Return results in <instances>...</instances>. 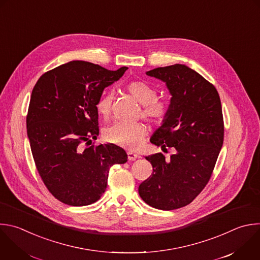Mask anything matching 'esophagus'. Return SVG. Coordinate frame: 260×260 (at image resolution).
Returning <instances> with one entry per match:
<instances>
[{"label":"esophagus","mask_w":260,"mask_h":260,"mask_svg":"<svg viewBox=\"0 0 260 260\" xmlns=\"http://www.w3.org/2000/svg\"><path fill=\"white\" fill-rule=\"evenodd\" d=\"M137 158H139L138 154H135V153H133V152H127V159H128L129 161H134V160H136Z\"/></svg>","instance_id":"obj_1"}]
</instances>
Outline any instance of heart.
Returning <instances> with one entry per match:
<instances>
[{
	"instance_id": "heart-1",
	"label": "heart",
	"mask_w": 260,
	"mask_h": 260,
	"mask_svg": "<svg viewBox=\"0 0 260 260\" xmlns=\"http://www.w3.org/2000/svg\"><path fill=\"white\" fill-rule=\"evenodd\" d=\"M126 91L142 105L141 115L143 118L157 124L163 122L168 114V105L164 101L157 100V93L152 86L144 81L135 80L126 85ZM112 101L113 95L106 93L97 102L96 110L102 118L107 119L110 116ZM146 135L147 127L143 123L115 122L105 129L104 139L110 144L136 150Z\"/></svg>"
}]
</instances>
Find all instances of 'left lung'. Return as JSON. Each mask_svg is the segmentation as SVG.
Segmentation results:
<instances>
[{
	"label": "left lung",
	"mask_w": 260,
	"mask_h": 260,
	"mask_svg": "<svg viewBox=\"0 0 260 260\" xmlns=\"http://www.w3.org/2000/svg\"><path fill=\"white\" fill-rule=\"evenodd\" d=\"M166 84L171 95L168 114L153 133L155 146L174 149L145 157L153 166L149 179L139 186L150 206L172 210L190 204L208 183L223 143V118L214 85L185 64L146 72Z\"/></svg>",
	"instance_id": "8db88e82"
}]
</instances>
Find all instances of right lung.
<instances>
[{
    "label": "right lung",
    "instance_id": "add662e5",
    "mask_svg": "<svg viewBox=\"0 0 260 260\" xmlns=\"http://www.w3.org/2000/svg\"><path fill=\"white\" fill-rule=\"evenodd\" d=\"M85 61H70L36 83L26 117L27 137L39 174L51 194L67 205L98 201L107 187L109 169L127 161L111 144L90 145L99 136L96 105L107 86L126 71Z\"/></svg>",
    "mask_w": 260,
    "mask_h": 260
}]
</instances>
